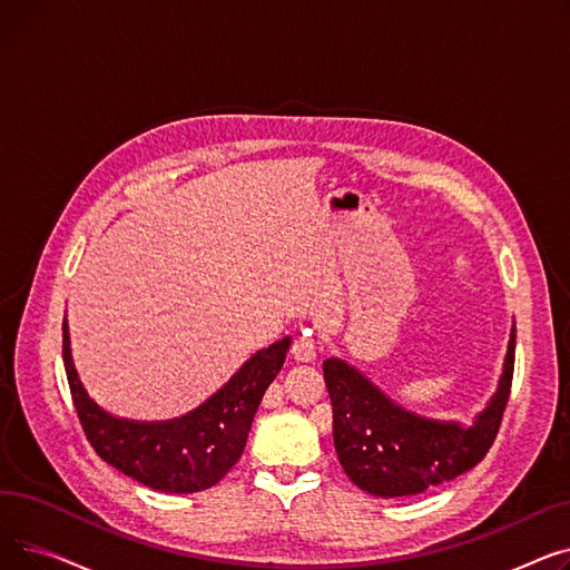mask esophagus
<instances>
[{
  "mask_svg": "<svg viewBox=\"0 0 570 570\" xmlns=\"http://www.w3.org/2000/svg\"><path fill=\"white\" fill-rule=\"evenodd\" d=\"M291 355L295 357L297 363H309V361H314V355H316V344H314V340L307 337V335L295 337V342H293V346H291Z\"/></svg>",
  "mask_w": 570,
  "mask_h": 570,
  "instance_id": "obj_1",
  "label": "esophagus"
}]
</instances>
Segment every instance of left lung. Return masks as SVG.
<instances>
[{
    "mask_svg": "<svg viewBox=\"0 0 570 570\" xmlns=\"http://www.w3.org/2000/svg\"><path fill=\"white\" fill-rule=\"evenodd\" d=\"M515 327L499 391L471 428L434 423L387 400L361 372L337 357L323 363L333 404V439L351 481L376 497H409L455 481L492 448L511 397Z\"/></svg>",
    "mask_w": 570,
    "mask_h": 570,
    "instance_id": "8db88e82",
    "label": "left lung"
}]
</instances>
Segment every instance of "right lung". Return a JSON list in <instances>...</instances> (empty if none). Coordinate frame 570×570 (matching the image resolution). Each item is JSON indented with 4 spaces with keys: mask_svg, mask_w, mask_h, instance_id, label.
Listing matches in <instances>:
<instances>
[{
    "mask_svg": "<svg viewBox=\"0 0 570 570\" xmlns=\"http://www.w3.org/2000/svg\"><path fill=\"white\" fill-rule=\"evenodd\" d=\"M291 340L258 351L196 411L164 423L122 421L87 397L78 381L67 323L62 357L82 432L97 455L134 481L173 494L217 485L245 451L254 413L267 385L279 374Z\"/></svg>",
    "mask_w": 570,
    "mask_h": 570,
    "instance_id": "add662e5",
    "label": "right lung"
}]
</instances>
